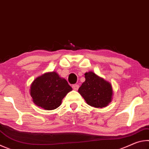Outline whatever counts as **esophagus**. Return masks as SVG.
I'll return each instance as SVG.
<instances>
[{"label": "esophagus", "mask_w": 149, "mask_h": 149, "mask_svg": "<svg viewBox=\"0 0 149 149\" xmlns=\"http://www.w3.org/2000/svg\"><path fill=\"white\" fill-rule=\"evenodd\" d=\"M72 88L73 89L75 90V91H77V89H79V85H78L77 84H75L72 86Z\"/></svg>", "instance_id": "esophagus-1"}]
</instances>
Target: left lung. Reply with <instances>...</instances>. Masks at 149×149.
<instances>
[{
	"mask_svg": "<svg viewBox=\"0 0 149 149\" xmlns=\"http://www.w3.org/2000/svg\"><path fill=\"white\" fill-rule=\"evenodd\" d=\"M85 78L78 92L87 104L100 108L108 106L112 99V84L91 71L85 73Z\"/></svg>",
	"mask_w": 149,
	"mask_h": 149,
	"instance_id": "left-lung-1",
	"label": "left lung"
}]
</instances>
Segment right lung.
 <instances>
[{"instance_id": "obj_1", "label": "right lung", "mask_w": 149, "mask_h": 149, "mask_svg": "<svg viewBox=\"0 0 149 149\" xmlns=\"http://www.w3.org/2000/svg\"><path fill=\"white\" fill-rule=\"evenodd\" d=\"M72 88L56 72L45 73L34 79L30 86V95L35 104L45 110L59 107L62 100Z\"/></svg>"}]
</instances>
